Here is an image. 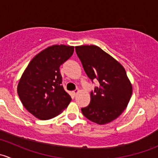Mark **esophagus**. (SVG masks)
<instances>
[{"instance_id":"1","label":"esophagus","mask_w":158,"mask_h":158,"mask_svg":"<svg viewBox=\"0 0 158 158\" xmlns=\"http://www.w3.org/2000/svg\"><path fill=\"white\" fill-rule=\"evenodd\" d=\"M79 92V90H75V91H73V95H74V96H76V95H77Z\"/></svg>"}]
</instances>
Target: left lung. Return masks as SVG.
<instances>
[{
  "instance_id": "obj_1",
  "label": "left lung",
  "mask_w": 158,
  "mask_h": 158,
  "mask_svg": "<svg viewBox=\"0 0 158 158\" xmlns=\"http://www.w3.org/2000/svg\"><path fill=\"white\" fill-rule=\"evenodd\" d=\"M76 52L89 79L99 82L90 93L89 106L82 109V114L98 125L109 123L125 111L132 95L125 68L97 46H78Z\"/></svg>"
}]
</instances>
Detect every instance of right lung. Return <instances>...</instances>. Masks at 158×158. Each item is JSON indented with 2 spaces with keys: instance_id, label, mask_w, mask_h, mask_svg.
<instances>
[{
  "instance_id": "right-lung-1",
  "label": "right lung",
  "mask_w": 158,
  "mask_h": 158,
  "mask_svg": "<svg viewBox=\"0 0 158 158\" xmlns=\"http://www.w3.org/2000/svg\"><path fill=\"white\" fill-rule=\"evenodd\" d=\"M74 47L53 45L35 56L17 85L19 98L25 108L40 120H48L60 113L71 102L62 85L60 66L69 60Z\"/></svg>"
}]
</instances>
